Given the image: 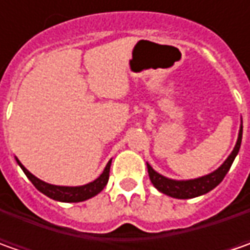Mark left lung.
Wrapping results in <instances>:
<instances>
[{"label":"left lung","instance_id":"1","mask_svg":"<svg viewBox=\"0 0 250 250\" xmlns=\"http://www.w3.org/2000/svg\"><path fill=\"white\" fill-rule=\"evenodd\" d=\"M241 142H242V126L239 129L238 140H236V145L232 150V153L228 156V159L224 161V164L221 167L216 169L214 172L208 174V175L196 178V179H189V181H174V179H168V178L160 175L159 172H156L147 164L150 181L160 192H163L164 195H168V196L175 197V199H192V197L205 195L207 192H210L211 189H214L224 179L227 172L229 171V168L235 160L238 151H239Z\"/></svg>","mask_w":250,"mask_h":250}]
</instances>
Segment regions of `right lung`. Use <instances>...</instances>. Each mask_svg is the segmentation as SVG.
<instances>
[{
	"label": "right lung",
	"instance_id": "obj_1",
	"mask_svg": "<svg viewBox=\"0 0 250 250\" xmlns=\"http://www.w3.org/2000/svg\"><path fill=\"white\" fill-rule=\"evenodd\" d=\"M18 164L21 166V168L23 169V172L26 174V177L30 179V182L33 184L37 190H40L42 193H44L45 196L51 197L54 200L58 202H66V203H78V202H83L87 200L90 197L96 196L97 193H100L101 190L105 188L108 178H110V167H111V160L108 161V164L105 166L103 174L97 178L96 181H93L87 185L83 187H57V185H50L47 182H44L42 179L36 178L33 174H30L26 168L21 164L19 160H16Z\"/></svg>",
	"mask_w": 250,
	"mask_h": 250
}]
</instances>
